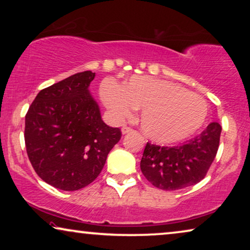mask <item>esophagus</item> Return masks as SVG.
<instances>
[{"label": "esophagus", "mask_w": 250, "mask_h": 250, "mask_svg": "<svg viewBox=\"0 0 250 250\" xmlns=\"http://www.w3.org/2000/svg\"><path fill=\"white\" fill-rule=\"evenodd\" d=\"M133 129L131 128V127H127V126H124V127L122 128V133L123 134H127V133H129V132H132Z\"/></svg>", "instance_id": "34e87169"}]
</instances>
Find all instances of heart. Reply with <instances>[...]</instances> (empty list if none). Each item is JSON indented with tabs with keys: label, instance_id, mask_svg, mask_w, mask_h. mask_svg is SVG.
<instances>
[{
	"label": "heart",
	"instance_id": "heart-1",
	"mask_svg": "<svg viewBox=\"0 0 250 250\" xmlns=\"http://www.w3.org/2000/svg\"><path fill=\"white\" fill-rule=\"evenodd\" d=\"M100 95L109 110L118 118L131 117L142 109L141 128L152 141L169 145L193 135L208 115L206 101L186 87L146 76L129 78L123 85L112 78L101 83Z\"/></svg>",
	"mask_w": 250,
	"mask_h": 250
}]
</instances>
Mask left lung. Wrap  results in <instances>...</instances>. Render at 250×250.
Returning <instances> with one entry per match:
<instances>
[{
	"instance_id": "8db88e82",
	"label": "left lung",
	"mask_w": 250,
	"mask_h": 250,
	"mask_svg": "<svg viewBox=\"0 0 250 250\" xmlns=\"http://www.w3.org/2000/svg\"><path fill=\"white\" fill-rule=\"evenodd\" d=\"M222 127L210 123L199 135L177 146L146 143L140 163L142 174L152 186L175 191L194 186L206 176L220 146Z\"/></svg>"
}]
</instances>
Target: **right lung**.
I'll return each mask as SVG.
<instances>
[{"instance_id":"obj_1","label":"right lung","mask_w":250,"mask_h":250,"mask_svg":"<svg viewBox=\"0 0 250 250\" xmlns=\"http://www.w3.org/2000/svg\"><path fill=\"white\" fill-rule=\"evenodd\" d=\"M94 77L82 71L44 88L26 114L27 155L37 175L57 189L93 182L121 140V129L104 124L88 91Z\"/></svg>"}]
</instances>
